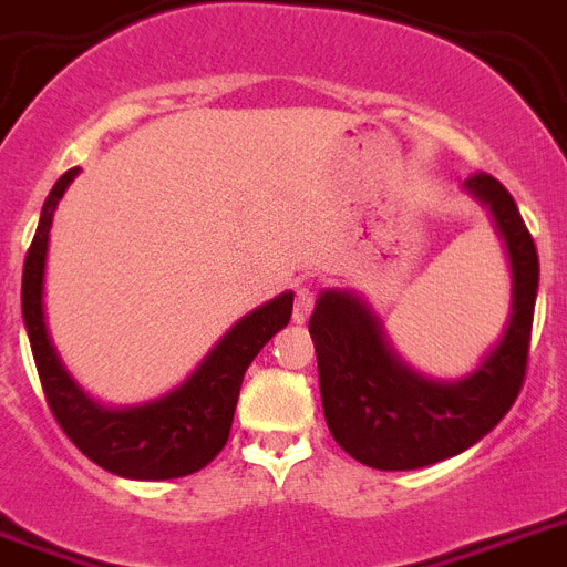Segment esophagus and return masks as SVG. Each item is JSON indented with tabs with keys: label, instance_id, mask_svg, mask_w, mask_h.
Here are the masks:
<instances>
[{
	"label": "esophagus",
	"instance_id": "1",
	"mask_svg": "<svg viewBox=\"0 0 567 567\" xmlns=\"http://www.w3.org/2000/svg\"><path fill=\"white\" fill-rule=\"evenodd\" d=\"M312 307H316V292H312V287L301 284V287L295 289V312H292L295 321L298 323L307 321L309 312H312Z\"/></svg>",
	"mask_w": 567,
	"mask_h": 567
}]
</instances>
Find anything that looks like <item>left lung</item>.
<instances>
[{
  "mask_svg": "<svg viewBox=\"0 0 567 567\" xmlns=\"http://www.w3.org/2000/svg\"><path fill=\"white\" fill-rule=\"evenodd\" d=\"M467 188L491 206L514 272L507 330L476 372L453 384L415 375L350 292H323L309 318L327 427L352 458L375 471H415L473 447L505 419L525 384L539 255L516 200L493 174H471Z\"/></svg>",
  "mask_w": 567,
  "mask_h": 567,
  "instance_id": "1",
  "label": "left lung"
}]
</instances>
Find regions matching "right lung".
Masks as SVG:
<instances>
[{"label":"right lung","instance_id":"right-lung-1","mask_svg":"<svg viewBox=\"0 0 567 567\" xmlns=\"http://www.w3.org/2000/svg\"><path fill=\"white\" fill-rule=\"evenodd\" d=\"M80 168H68L42 206L22 269V318L31 338L42 393L62 433L94 464L125 478H181L197 473L229 442L240 384L266 341L292 318V292L278 295L231 327L192 379L174 393L128 410H105L82 393L53 352L42 312L48 231L53 209Z\"/></svg>","mask_w":567,"mask_h":567}]
</instances>
